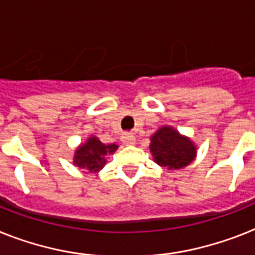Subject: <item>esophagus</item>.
<instances>
[{
    "label": "esophagus",
    "mask_w": 255,
    "mask_h": 255,
    "mask_svg": "<svg viewBox=\"0 0 255 255\" xmlns=\"http://www.w3.org/2000/svg\"><path fill=\"white\" fill-rule=\"evenodd\" d=\"M122 142H123V145H133L134 144V136L131 133H123L121 137Z\"/></svg>",
    "instance_id": "34e87169"
}]
</instances>
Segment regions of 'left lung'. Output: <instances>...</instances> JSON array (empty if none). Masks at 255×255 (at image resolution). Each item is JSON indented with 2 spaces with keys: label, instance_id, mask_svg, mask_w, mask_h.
<instances>
[{
  "label": "left lung",
  "instance_id": "left-lung-1",
  "mask_svg": "<svg viewBox=\"0 0 255 255\" xmlns=\"http://www.w3.org/2000/svg\"><path fill=\"white\" fill-rule=\"evenodd\" d=\"M149 150L157 165L167 170L183 169L195 160V142L171 126H162L150 136Z\"/></svg>",
  "mask_w": 255,
  "mask_h": 255
}]
</instances>
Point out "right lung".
<instances>
[{"mask_svg":"<svg viewBox=\"0 0 255 255\" xmlns=\"http://www.w3.org/2000/svg\"><path fill=\"white\" fill-rule=\"evenodd\" d=\"M119 145L103 144L97 136H89L88 140L77 146L73 154V165L89 173H98L107 162V156L113 154Z\"/></svg>","mask_w":255,"mask_h":255,"instance_id":"obj_1","label":"right lung"}]
</instances>
